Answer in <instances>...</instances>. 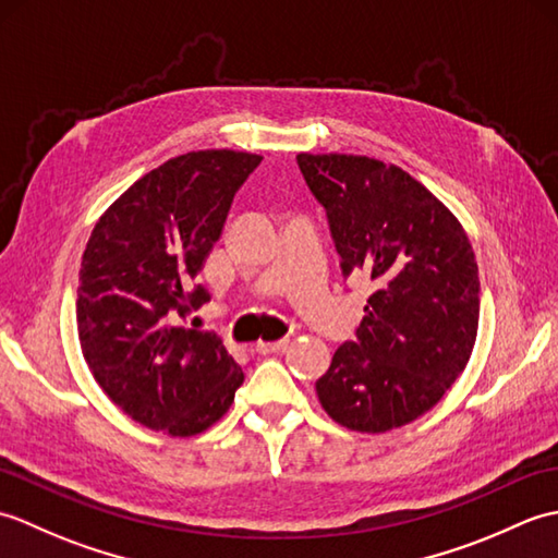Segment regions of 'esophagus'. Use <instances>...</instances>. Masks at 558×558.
Returning a JSON list of instances; mask_svg holds the SVG:
<instances>
[{
    "mask_svg": "<svg viewBox=\"0 0 558 558\" xmlns=\"http://www.w3.org/2000/svg\"><path fill=\"white\" fill-rule=\"evenodd\" d=\"M288 342H290L288 338L276 340V342H264V340H260V342H256L254 350H256L258 354H272V352H282V350L288 348Z\"/></svg>",
    "mask_w": 558,
    "mask_h": 558,
    "instance_id": "esophagus-1",
    "label": "esophagus"
}]
</instances>
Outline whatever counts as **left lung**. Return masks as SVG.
Instances as JSON below:
<instances>
[{
  "label": "left lung",
  "mask_w": 558,
  "mask_h": 558,
  "mask_svg": "<svg viewBox=\"0 0 558 558\" xmlns=\"http://www.w3.org/2000/svg\"><path fill=\"white\" fill-rule=\"evenodd\" d=\"M298 165L326 210L342 276L374 288L357 338L316 381L318 400L352 432L398 429L444 398L475 348V252L453 213L396 165L342 153H300Z\"/></svg>",
  "instance_id": "obj_1"
}]
</instances>
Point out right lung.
<instances>
[{
	"mask_svg": "<svg viewBox=\"0 0 558 558\" xmlns=\"http://www.w3.org/2000/svg\"><path fill=\"white\" fill-rule=\"evenodd\" d=\"M260 160L184 153L129 186L93 228L78 272L81 350L108 398L148 429L201 434L244 381L216 333L174 322L210 302L194 280Z\"/></svg>",
	"mask_w": 558,
	"mask_h": 558,
	"instance_id": "right-lung-1",
	"label": "right lung"
}]
</instances>
